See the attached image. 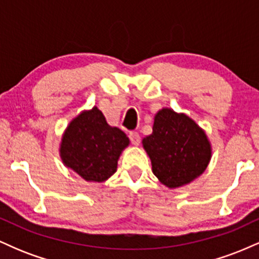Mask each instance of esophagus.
Instances as JSON below:
<instances>
[{
    "mask_svg": "<svg viewBox=\"0 0 259 259\" xmlns=\"http://www.w3.org/2000/svg\"><path fill=\"white\" fill-rule=\"evenodd\" d=\"M129 138H130V141H132L133 145H135V146H138L140 144V135L139 133L136 132H132L129 134Z\"/></svg>",
    "mask_w": 259,
    "mask_h": 259,
    "instance_id": "1",
    "label": "esophagus"
}]
</instances>
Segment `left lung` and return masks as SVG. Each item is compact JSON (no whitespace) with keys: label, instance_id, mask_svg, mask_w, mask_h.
<instances>
[{"label":"left lung","instance_id":"1","mask_svg":"<svg viewBox=\"0 0 259 259\" xmlns=\"http://www.w3.org/2000/svg\"><path fill=\"white\" fill-rule=\"evenodd\" d=\"M152 171L169 189L187 185L206 170L212 158L208 136L194 119L171 108L154 114L152 134L142 139Z\"/></svg>","mask_w":259,"mask_h":259}]
</instances>
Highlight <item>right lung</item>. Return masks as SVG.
Segmentation results:
<instances>
[{"label":"right lung","mask_w":259,"mask_h":259,"mask_svg":"<svg viewBox=\"0 0 259 259\" xmlns=\"http://www.w3.org/2000/svg\"><path fill=\"white\" fill-rule=\"evenodd\" d=\"M125 133L107 123L97 108L76 115L64 130L59 156L65 167L90 183H103L117 171L118 159L129 146Z\"/></svg>","instance_id":"right-lung-1"}]
</instances>
